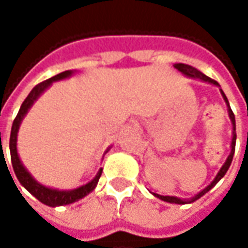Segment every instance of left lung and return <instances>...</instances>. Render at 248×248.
Wrapping results in <instances>:
<instances>
[{
    "instance_id": "8db88e82",
    "label": "left lung",
    "mask_w": 248,
    "mask_h": 248,
    "mask_svg": "<svg viewBox=\"0 0 248 248\" xmlns=\"http://www.w3.org/2000/svg\"><path fill=\"white\" fill-rule=\"evenodd\" d=\"M174 67H175L176 70H179V72L182 73V74H185L186 77H190V78H199V80H203L205 82H210V84H214V85H218L219 87V84L213 80V78H210V77H207L205 74H203L202 72H199L197 69H195L193 66H189V64H185V63H176L174 64ZM221 93H222V98H224L225 103H226V106H228V113H229V119L232 121V125H233V132H232V143H231V153H229V156L226 158V161H225V164L221 167V170L218 171V174L214 178V181L210 184V185L204 187L202 192H199L195 197H192V199H187V200H182V199H179V197H175V196H161L157 195V193H153V195L158 197L160 200H163V202H167V203H174V204H187V203H193L196 202L197 199H200L202 196H204L211 187H214L217 184H218V181L222 178V176L226 174V171L229 170V167H231V163H232V158H233L234 155V146H236V121H234V114L232 109H231V106H229V102H228V98L225 96L224 91L221 90Z\"/></svg>"
}]
</instances>
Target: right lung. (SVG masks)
Returning a JSON list of instances; mask_svg holds the SVG:
<instances>
[{"instance_id": "obj_1", "label": "right lung", "mask_w": 248, "mask_h": 248, "mask_svg": "<svg viewBox=\"0 0 248 248\" xmlns=\"http://www.w3.org/2000/svg\"><path fill=\"white\" fill-rule=\"evenodd\" d=\"M72 74V70H66V72L59 73V74L53 76L51 78H48V80H45V81L37 84L33 90H31V92L27 95V98L24 99L23 103H22V106H20V109H19V113H17V116H16L14 120L12 129H11L9 150H11V161H12L15 175L19 179L20 185L23 186V187H26L35 199H38L41 203H44L45 205H49V207L72 204L74 202H78L80 199L85 197V196L88 195V193H91V192L95 189V186H96L100 175H102V168H100L99 171H98V174L95 175V178H93L91 182L80 186V187H77V189H73V190H58V189H51V187H46V186L41 185L40 182H37V181L34 179L33 176H31V174L24 168V166L22 164V161H20V158H19V155H17V148H16L17 131H19L20 123H22V120L24 119V116L27 114L29 109L33 106V103L38 99V96H40L44 91L46 90L53 81H59V80H63V78H67V77H70ZM15 185H16V184H15Z\"/></svg>"}]
</instances>
